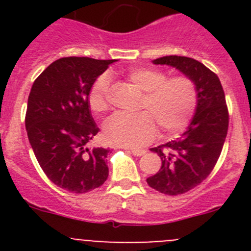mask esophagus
Wrapping results in <instances>:
<instances>
[{
  "instance_id": "obj_1",
  "label": "esophagus",
  "mask_w": 251,
  "mask_h": 251,
  "mask_svg": "<svg viewBox=\"0 0 251 251\" xmlns=\"http://www.w3.org/2000/svg\"><path fill=\"white\" fill-rule=\"evenodd\" d=\"M128 150H129L130 152H132L133 156H137V157L143 156V154H145V153H146L145 150H137V148H128Z\"/></svg>"
}]
</instances>
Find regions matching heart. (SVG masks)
<instances>
[{
  "label": "heart",
  "mask_w": 251,
  "mask_h": 251,
  "mask_svg": "<svg viewBox=\"0 0 251 251\" xmlns=\"http://www.w3.org/2000/svg\"><path fill=\"white\" fill-rule=\"evenodd\" d=\"M128 80L143 90L137 114H114L104 124V137L109 143L124 147H139L151 141L156 124L162 134L175 136L191 122L197 103V86L185 75L167 77L162 70L134 68L127 73ZM109 79L106 75L94 81L88 95L90 109L103 113L109 108Z\"/></svg>",
  "instance_id": "1"
}]
</instances>
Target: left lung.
<instances>
[{
    "label": "left lung",
    "instance_id": "8db88e82",
    "mask_svg": "<svg viewBox=\"0 0 251 251\" xmlns=\"http://www.w3.org/2000/svg\"><path fill=\"white\" fill-rule=\"evenodd\" d=\"M170 65L191 77L197 86L199 103L187 130L176 141L152 148L162 166L147 183L161 194L177 196L200 185L211 174L220 157L229 128V110L220 79L202 63L187 56L153 60Z\"/></svg>",
    "mask_w": 251,
    "mask_h": 251
}]
</instances>
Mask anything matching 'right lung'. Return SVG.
Segmentation results:
<instances>
[{
  "mask_svg": "<svg viewBox=\"0 0 251 251\" xmlns=\"http://www.w3.org/2000/svg\"><path fill=\"white\" fill-rule=\"evenodd\" d=\"M115 60L61 57L32 84L25 126L35 157L51 182L74 194L103 185L109 150L90 148L99 132L88 95L99 75Z\"/></svg>",
  "mask_w": 251,
  "mask_h": 251,
  "instance_id": "obj_1",
  "label": "right lung"
}]
</instances>
